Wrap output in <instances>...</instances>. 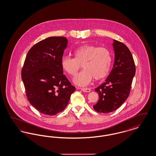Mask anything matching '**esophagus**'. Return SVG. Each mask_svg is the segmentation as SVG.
I'll list each match as a JSON object with an SVG mask.
<instances>
[{
	"mask_svg": "<svg viewBox=\"0 0 156 156\" xmlns=\"http://www.w3.org/2000/svg\"><path fill=\"white\" fill-rule=\"evenodd\" d=\"M82 91L85 92H90V89L89 88H81Z\"/></svg>",
	"mask_w": 156,
	"mask_h": 156,
	"instance_id": "34e87169",
	"label": "esophagus"
}]
</instances>
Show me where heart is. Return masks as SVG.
I'll return each mask as SVG.
<instances>
[{
  "instance_id": "obj_1",
  "label": "heart",
  "mask_w": 156,
  "mask_h": 156,
  "mask_svg": "<svg viewBox=\"0 0 156 156\" xmlns=\"http://www.w3.org/2000/svg\"><path fill=\"white\" fill-rule=\"evenodd\" d=\"M74 58L64 57L61 59L62 69L69 75L74 76L81 66L80 73L73 80L78 86L85 87L92 81L103 80L109 74L112 65L110 51L105 48L90 44L82 45L74 50Z\"/></svg>"
}]
</instances>
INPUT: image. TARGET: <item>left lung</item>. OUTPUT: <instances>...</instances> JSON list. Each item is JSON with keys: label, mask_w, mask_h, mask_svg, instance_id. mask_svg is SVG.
Wrapping results in <instances>:
<instances>
[{"label": "left lung", "mask_w": 156, "mask_h": 156, "mask_svg": "<svg viewBox=\"0 0 156 156\" xmlns=\"http://www.w3.org/2000/svg\"><path fill=\"white\" fill-rule=\"evenodd\" d=\"M112 45L115 52L113 66L105 81L95 89L99 99L93 107L99 113L113 112L125 102L136 73L133 58L127 46L115 40Z\"/></svg>", "instance_id": "left-lung-1"}]
</instances>
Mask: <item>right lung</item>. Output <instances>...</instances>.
Masks as SVG:
<instances>
[{"instance_id":"obj_1","label":"right lung","mask_w":156,"mask_h":156,"mask_svg":"<svg viewBox=\"0 0 156 156\" xmlns=\"http://www.w3.org/2000/svg\"><path fill=\"white\" fill-rule=\"evenodd\" d=\"M67 44L64 37H50L40 41L30 48L23 67L22 79L27 99L45 115L62 111L75 90L61 66Z\"/></svg>"}]
</instances>
